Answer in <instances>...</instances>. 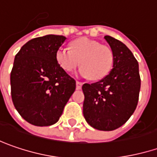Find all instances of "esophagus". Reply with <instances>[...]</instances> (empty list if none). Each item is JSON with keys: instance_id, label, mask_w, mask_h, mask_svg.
I'll return each mask as SVG.
<instances>
[{"instance_id": "1", "label": "esophagus", "mask_w": 157, "mask_h": 157, "mask_svg": "<svg viewBox=\"0 0 157 157\" xmlns=\"http://www.w3.org/2000/svg\"><path fill=\"white\" fill-rule=\"evenodd\" d=\"M82 82H76V89H77V90H81V89H82Z\"/></svg>"}]
</instances>
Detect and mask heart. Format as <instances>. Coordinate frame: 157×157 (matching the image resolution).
Here are the masks:
<instances>
[{
	"instance_id": "1",
	"label": "heart",
	"mask_w": 157,
	"mask_h": 157,
	"mask_svg": "<svg viewBox=\"0 0 157 157\" xmlns=\"http://www.w3.org/2000/svg\"><path fill=\"white\" fill-rule=\"evenodd\" d=\"M56 60L66 72H73L79 66V75L93 80L105 77L110 71L114 56L110 48L98 42L80 38L71 43V51L59 47L56 51Z\"/></svg>"
}]
</instances>
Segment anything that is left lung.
<instances>
[{"mask_svg": "<svg viewBox=\"0 0 157 157\" xmlns=\"http://www.w3.org/2000/svg\"><path fill=\"white\" fill-rule=\"evenodd\" d=\"M113 52V68L106 77L91 84L84 83L83 116L99 131H113L134 113L140 90L139 63L123 42L106 35Z\"/></svg>", "mask_w": 157, "mask_h": 157, "instance_id": "1", "label": "left lung"}]
</instances>
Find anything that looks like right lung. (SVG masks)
<instances>
[{"instance_id": "1", "label": "right lung", "mask_w": 157, "mask_h": 157, "mask_svg": "<svg viewBox=\"0 0 157 157\" xmlns=\"http://www.w3.org/2000/svg\"><path fill=\"white\" fill-rule=\"evenodd\" d=\"M63 35L48 34L30 40L15 56L10 73L15 108L29 124H56L75 90V81L56 60V51L66 41Z\"/></svg>"}]
</instances>
